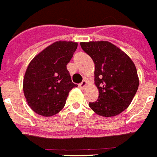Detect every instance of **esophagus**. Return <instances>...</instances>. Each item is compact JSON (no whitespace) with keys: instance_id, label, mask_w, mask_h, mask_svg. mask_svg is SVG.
<instances>
[{"instance_id":"34e87169","label":"esophagus","mask_w":157,"mask_h":157,"mask_svg":"<svg viewBox=\"0 0 157 157\" xmlns=\"http://www.w3.org/2000/svg\"><path fill=\"white\" fill-rule=\"evenodd\" d=\"M86 80H82V82L79 83V87H81V88H84L85 86H86Z\"/></svg>"}]
</instances>
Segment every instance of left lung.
<instances>
[{"mask_svg": "<svg viewBox=\"0 0 157 157\" xmlns=\"http://www.w3.org/2000/svg\"><path fill=\"white\" fill-rule=\"evenodd\" d=\"M95 63V82L99 97L89 106L96 114L113 117L127 109L139 87L137 71L132 60L108 41L80 43Z\"/></svg>", "mask_w": 157, "mask_h": 157, "instance_id": "left-lung-1", "label": "left lung"}]
</instances>
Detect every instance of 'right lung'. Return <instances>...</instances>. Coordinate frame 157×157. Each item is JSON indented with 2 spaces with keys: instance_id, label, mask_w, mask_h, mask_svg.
<instances>
[{
  "instance_id": "obj_1",
  "label": "right lung",
  "mask_w": 157,
  "mask_h": 157,
  "mask_svg": "<svg viewBox=\"0 0 157 157\" xmlns=\"http://www.w3.org/2000/svg\"><path fill=\"white\" fill-rule=\"evenodd\" d=\"M77 47L75 42L57 41L30 62L23 79V91L34 112L50 117L64 108L69 92L78 86L72 82L66 68Z\"/></svg>"
}]
</instances>
